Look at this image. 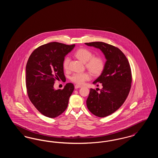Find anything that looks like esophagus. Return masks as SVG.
Segmentation results:
<instances>
[{
    "mask_svg": "<svg viewBox=\"0 0 158 158\" xmlns=\"http://www.w3.org/2000/svg\"><path fill=\"white\" fill-rule=\"evenodd\" d=\"M82 88V86H80V85H76L75 86V89H78V88Z\"/></svg>",
    "mask_w": 158,
    "mask_h": 158,
    "instance_id": "esophagus-1",
    "label": "esophagus"
}]
</instances>
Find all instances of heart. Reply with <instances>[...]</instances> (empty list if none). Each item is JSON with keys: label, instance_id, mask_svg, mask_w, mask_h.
I'll use <instances>...</instances> for the list:
<instances>
[{"label": "heart", "instance_id": "heart-1", "mask_svg": "<svg viewBox=\"0 0 158 158\" xmlns=\"http://www.w3.org/2000/svg\"><path fill=\"white\" fill-rule=\"evenodd\" d=\"M76 57L85 63V66L94 75H99L102 73L105 69L104 60L100 57H93L94 54L89 50L81 48L76 51ZM70 57L66 56L63 61V68L64 70L68 71L69 68ZM90 74L88 72L75 73L70 77L71 82L77 85H83L90 79Z\"/></svg>", "mask_w": 158, "mask_h": 158}]
</instances>
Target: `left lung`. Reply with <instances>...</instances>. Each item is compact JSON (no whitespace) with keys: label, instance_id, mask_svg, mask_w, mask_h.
Segmentation results:
<instances>
[{"label":"left lung","instance_id":"1","mask_svg":"<svg viewBox=\"0 0 158 158\" xmlns=\"http://www.w3.org/2000/svg\"><path fill=\"white\" fill-rule=\"evenodd\" d=\"M86 45L99 48L106 61L101 75L93 83H100L101 89H90L86 100L88 110L99 117H105L116 111L123 104L131 86L132 75L127 57L120 50L103 42L86 43Z\"/></svg>","mask_w":158,"mask_h":158}]
</instances>
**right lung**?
Listing matches in <instances>:
<instances>
[{
  "instance_id": "right-lung-1",
  "label": "right lung",
  "mask_w": 158,
  "mask_h": 158,
  "mask_svg": "<svg viewBox=\"0 0 158 158\" xmlns=\"http://www.w3.org/2000/svg\"><path fill=\"white\" fill-rule=\"evenodd\" d=\"M75 44L52 42L38 47L31 54L26 66V87L31 102L44 116L55 118L68 107L74 90L72 83L63 89L55 90L56 80L66 79L63 61Z\"/></svg>"
}]
</instances>
